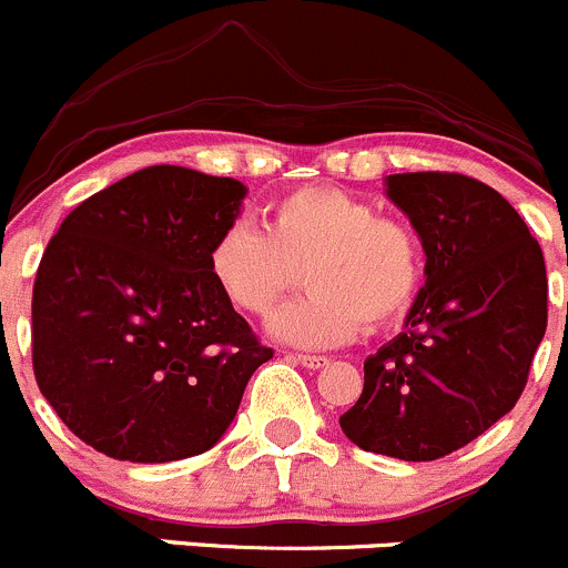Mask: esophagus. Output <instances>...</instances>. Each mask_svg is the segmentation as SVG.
I'll return each mask as SVG.
<instances>
[{
    "mask_svg": "<svg viewBox=\"0 0 568 568\" xmlns=\"http://www.w3.org/2000/svg\"><path fill=\"white\" fill-rule=\"evenodd\" d=\"M295 362L303 364V367H308V369H320V367H328L331 358L328 356H306V353H297Z\"/></svg>",
    "mask_w": 568,
    "mask_h": 568,
    "instance_id": "34e87169",
    "label": "esophagus"
}]
</instances>
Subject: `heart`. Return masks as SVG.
Returning a JSON list of instances; mask_svg holds the SVG:
<instances>
[{"mask_svg":"<svg viewBox=\"0 0 568 568\" xmlns=\"http://www.w3.org/2000/svg\"><path fill=\"white\" fill-rule=\"evenodd\" d=\"M303 271L306 297L284 306L267 331L286 345L323 351L356 336L362 320L384 325L412 306L423 248L408 223L336 187H301L267 210L265 232L248 221L223 229L210 273L232 306L273 312Z\"/></svg>","mask_w":568,"mask_h":568,"instance_id":"obj_1","label":"heart"}]
</instances>
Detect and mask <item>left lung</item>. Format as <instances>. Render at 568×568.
Masks as SVG:
<instances>
[{
    "label": "left lung",
    "instance_id": "8db88e82",
    "mask_svg": "<svg viewBox=\"0 0 568 568\" xmlns=\"http://www.w3.org/2000/svg\"><path fill=\"white\" fill-rule=\"evenodd\" d=\"M386 195L425 251L403 331L364 362L339 417L356 447L434 462L469 445L519 400L547 331V267L519 212L462 173H392Z\"/></svg>",
    "mask_w": 568,
    "mask_h": 568
}]
</instances>
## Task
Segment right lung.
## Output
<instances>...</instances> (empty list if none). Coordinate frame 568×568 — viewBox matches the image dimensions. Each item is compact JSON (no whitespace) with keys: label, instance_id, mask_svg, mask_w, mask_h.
I'll return each mask as SVG.
<instances>
[{"label":"right lung","instance_id":"add662e5","mask_svg":"<svg viewBox=\"0 0 568 568\" xmlns=\"http://www.w3.org/2000/svg\"><path fill=\"white\" fill-rule=\"evenodd\" d=\"M248 187L151 165L82 201L32 290V367L71 434L118 462L206 453L273 358L210 273Z\"/></svg>","mask_w":568,"mask_h":568}]
</instances>
